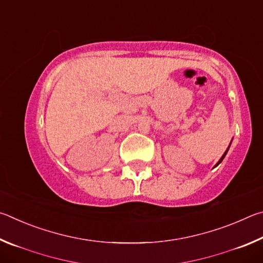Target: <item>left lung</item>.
I'll return each instance as SVG.
<instances>
[{
    "label": "left lung",
    "instance_id": "1",
    "mask_svg": "<svg viewBox=\"0 0 263 263\" xmlns=\"http://www.w3.org/2000/svg\"><path fill=\"white\" fill-rule=\"evenodd\" d=\"M228 151H229V148H228V149H226V152H225V153H224V155H222V157L220 158V160H219V161H218V163L216 164V166H218V164H219V163H220V162L222 161V159H224V158H225V155H226V153H228Z\"/></svg>",
    "mask_w": 263,
    "mask_h": 263
}]
</instances>
